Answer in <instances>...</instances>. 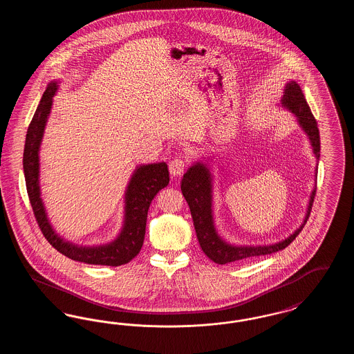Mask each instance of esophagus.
<instances>
[{"instance_id":"34e87169","label":"esophagus","mask_w":354,"mask_h":354,"mask_svg":"<svg viewBox=\"0 0 354 354\" xmlns=\"http://www.w3.org/2000/svg\"><path fill=\"white\" fill-rule=\"evenodd\" d=\"M185 169V162L183 159H174L169 163V172L174 178H178L180 175H183Z\"/></svg>"}]
</instances>
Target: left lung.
Instances as JSON below:
<instances>
[{
    "label": "left lung",
    "instance_id": "obj_1",
    "mask_svg": "<svg viewBox=\"0 0 354 354\" xmlns=\"http://www.w3.org/2000/svg\"><path fill=\"white\" fill-rule=\"evenodd\" d=\"M281 106L296 115L297 123L308 136L316 159H320V133L317 129V122L313 117L303 90L295 81H289L284 88V95L281 98ZM205 159V158H203ZM208 159V158H207ZM209 160V159H208ZM208 160L195 162L187 169L180 188L185 201L189 205L191 216L194 220V227L203 252L205 253L216 264H230L234 261H241L245 259H252L256 256H264L277 252L286 248L303 230L306 220L309 218L310 208L316 195V179L315 174V188L310 192L309 203L303 224L284 240L267 244V245H235L225 241L219 235L215 220H214V175ZM315 171H317V167Z\"/></svg>",
    "mask_w": 354,
    "mask_h": 354
}]
</instances>
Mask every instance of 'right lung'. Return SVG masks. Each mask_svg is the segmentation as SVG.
Segmentation results:
<instances>
[{
    "label": "right lung",
    "instance_id": "add662e5",
    "mask_svg": "<svg viewBox=\"0 0 354 354\" xmlns=\"http://www.w3.org/2000/svg\"><path fill=\"white\" fill-rule=\"evenodd\" d=\"M58 81H51L48 84L29 124L25 140L24 174L34 216L46 240L68 259L86 264L118 267L133 260L140 251L150 204L155 195L169 185V167L165 162H159L142 165L134 169L124 191L123 225L113 241L101 245H78L61 237L48 218L39 187V149L50 117L53 97L58 91Z\"/></svg>",
    "mask_w": 354,
    "mask_h": 354
}]
</instances>
